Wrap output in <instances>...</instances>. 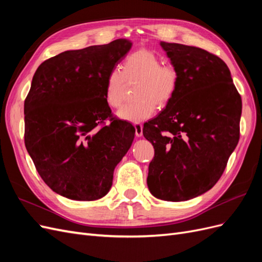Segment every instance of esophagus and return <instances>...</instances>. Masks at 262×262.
<instances>
[{
    "label": "esophagus",
    "mask_w": 262,
    "mask_h": 262,
    "mask_svg": "<svg viewBox=\"0 0 262 262\" xmlns=\"http://www.w3.org/2000/svg\"><path fill=\"white\" fill-rule=\"evenodd\" d=\"M134 128H136V136L138 138H141L142 136H143V125L137 122V123H134Z\"/></svg>",
    "instance_id": "obj_1"
}]
</instances>
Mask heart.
I'll return each instance as SVG.
<instances>
[{
	"label": "heart",
	"instance_id": "heart-1",
	"mask_svg": "<svg viewBox=\"0 0 262 262\" xmlns=\"http://www.w3.org/2000/svg\"><path fill=\"white\" fill-rule=\"evenodd\" d=\"M139 82L134 91L137 101L124 105L118 117L130 122H139L155 114L156 105L167 106L175 97L180 84L176 66L163 64L161 57L147 49H139L125 58L122 71L113 69L107 75L105 100L110 107H120L126 83Z\"/></svg>",
	"mask_w": 262,
	"mask_h": 262
}]
</instances>
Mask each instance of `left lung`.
I'll list each match as a JSON object with an SVG mask.
<instances>
[{
    "label": "left lung",
    "mask_w": 262,
    "mask_h": 262,
    "mask_svg": "<svg viewBox=\"0 0 262 262\" xmlns=\"http://www.w3.org/2000/svg\"><path fill=\"white\" fill-rule=\"evenodd\" d=\"M161 46L178 68L180 84L143 126L155 150L147 186L157 199L186 201L207 192L224 172L239 140L242 97L217 55L192 46Z\"/></svg>",
    "instance_id": "left-lung-1"
}]
</instances>
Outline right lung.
<instances>
[{
  "label": "right lung",
  "mask_w": 262,
  "mask_h": 262,
  "mask_svg": "<svg viewBox=\"0 0 262 262\" xmlns=\"http://www.w3.org/2000/svg\"><path fill=\"white\" fill-rule=\"evenodd\" d=\"M131 46L117 39L64 51L42 62L33 77L24 104L25 145L42 180L68 199L106 195L132 144L134 126L114 117L105 100L107 75Z\"/></svg>",
  "instance_id": "right-lung-1"
}]
</instances>
